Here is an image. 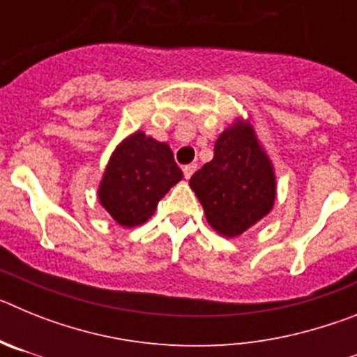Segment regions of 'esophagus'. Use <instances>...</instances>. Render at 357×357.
<instances>
[{
	"label": "esophagus",
	"instance_id": "34e87169",
	"mask_svg": "<svg viewBox=\"0 0 357 357\" xmlns=\"http://www.w3.org/2000/svg\"><path fill=\"white\" fill-rule=\"evenodd\" d=\"M182 172H184L185 178H191V175L197 172V164H188V166H184V168H182Z\"/></svg>",
	"mask_w": 357,
	"mask_h": 357
}]
</instances>
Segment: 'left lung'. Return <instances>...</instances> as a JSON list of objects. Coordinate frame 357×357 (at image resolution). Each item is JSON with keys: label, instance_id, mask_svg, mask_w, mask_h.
Returning a JSON list of instances; mask_svg holds the SVG:
<instances>
[{"label": "left lung", "instance_id": "8db88e82", "mask_svg": "<svg viewBox=\"0 0 357 357\" xmlns=\"http://www.w3.org/2000/svg\"><path fill=\"white\" fill-rule=\"evenodd\" d=\"M209 225L236 238L266 216L275 202V173L254 128L236 121L214 144V157L189 181Z\"/></svg>", "mask_w": 357, "mask_h": 357}]
</instances>
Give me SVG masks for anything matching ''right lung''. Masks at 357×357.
Here are the masks:
<instances>
[{
  "mask_svg": "<svg viewBox=\"0 0 357 357\" xmlns=\"http://www.w3.org/2000/svg\"><path fill=\"white\" fill-rule=\"evenodd\" d=\"M178 181L182 172L172 148L135 132L110 157L98 198L119 225L135 227L155 213L160 198Z\"/></svg>",
  "mask_w": 357,
  "mask_h": 357,
  "instance_id": "add662e5",
  "label": "right lung"
}]
</instances>
